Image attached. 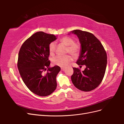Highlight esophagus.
I'll return each mask as SVG.
<instances>
[{
  "mask_svg": "<svg viewBox=\"0 0 124 124\" xmlns=\"http://www.w3.org/2000/svg\"><path fill=\"white\" fill-rule=\"evenodd\" d=\"M65 69H66V68H63V67H62V68H61V70L62 71H65Z\"/></svg>",
  "mask_w": 124,
  "mask_h": 124,
  "instance_id": "obj_1",
  "label": "esophagus"
}]
</instances>
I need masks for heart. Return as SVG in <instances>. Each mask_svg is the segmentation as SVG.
Wrapping results in <instances>:
<instances>
[{
	"label": "heart",
	"instance_id": "obj_1",
	"mask_svg": "<svg viewBox=\"0 0 124 124\" xmlns=\"http://www.w3.org/2000/svg\"><path fill=\"white\" fill-rule=\"evenodd\" d=\"M61 42L67 46V52H69L70 54L76 56L80 50V45L78 43L74 42V40L69 37H63L60 39ZM56 50V43L52 42L48 46V51L51 55H53ZM72 58L69 55L65 56H56L52 59V62L54 65L60 67H66L72 61Z\"/></svg>",
	"mask_w": 124,
	"mask_h": 124
}]
</instances>
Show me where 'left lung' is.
Returning <instances> with one entry per match:
<instances>
[{
  "mask_svg": "<svg viewBox=\"0 0 124 124\" xmlns=\"http://www.w3.org/2000/svg\"><path fill=\"white\" fill-rule=\"evenodd\" d=\"M71 32L78 36L81 44L80 56L77 63L86 66L82 71L73 68L71 80L78 89L89 92L98 87L103 80L107 64L106 52L100 41L93 33L78 29Z\"/></svg>",
  "mask_w": 124,
  "mask_h": 124,
  "instance_id": "obj_1",
  "label": "left lung"
}]
</instances>
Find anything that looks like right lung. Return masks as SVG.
I'll list each match as a JSON object with an SVG mask.
<instances>
[{
	"label": "right lung",
	"instance_id": "1",
	"mask_svg": "<svg viewBox=\"0 0 124 124\" xmlns=\"http://www.w3.org/2000/svg\"><path fill=\"white\" fill-rule=\"evenodd\" d=\"M56 39L54 35L37 32L25 41L18 53L17 68L21 78L28 88L37 95H50L57 87L56 78L61 68L50 67L48 60V46Z\"/></svg>",
	"mask_w": 124,
	"mask_h": 124
}]
</instances>
